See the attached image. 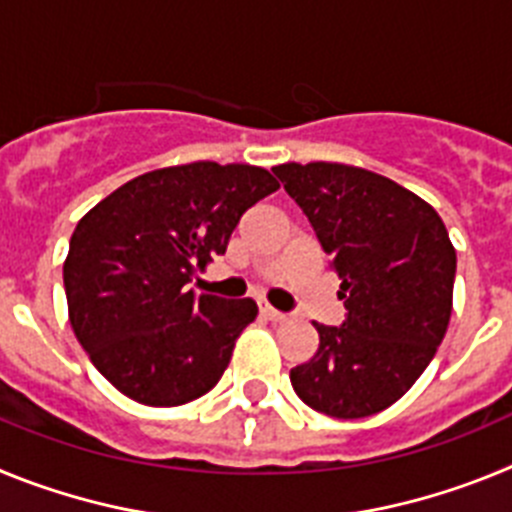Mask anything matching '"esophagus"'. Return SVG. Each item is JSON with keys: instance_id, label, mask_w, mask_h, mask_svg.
<instances>
[{"instance_id": "34e87169", "label": "esophagus", "mask_w": 512, "mask_h": 512, "mask_svg": "<svg viewBox=\"0 0 512 512\" xmlns=\"http://www.w3.org/2000/svg\"><path fill=\"white\" fill-rule=\"evenodd\" d=\"M259 312H261V318L271 320V323H284V320H287V315H284V312L274 310V307H271L269 302H264V300L259 302Z\"/></svg>"}]
</instances>
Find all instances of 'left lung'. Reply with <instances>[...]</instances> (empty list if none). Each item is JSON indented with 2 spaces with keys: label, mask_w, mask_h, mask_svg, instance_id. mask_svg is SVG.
I'll return each instance as SVG.
<instances>
[{
  "label": "left lung",
  "mask_w": 512,
  "mask_h": 512,
  "mask_svg": "<svg viewBox=\"0 0 512 512\" xmlns=\"http://www.w3.org/2000/svg\"><path fill=\"white\" fill-rule=\"evenodd\" d=\"M274 174L315 228L341 279L343 325L312 323L318 351L289 372L305 405L366 418L400 400L446 336L456 251L425 200L359 166L282 164Z\"/></svg>",
  "instance_id": "left-lung-1"
}]
</instances>
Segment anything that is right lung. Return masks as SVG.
<instances>
[{
    "mask_svg": "<svg viewBox=\"0 0 512 512\" xmlns=\"http://www.w3.org/2000/svg\"><path fill=\"white\" fill-rule=\"evenodd\" d=\"M277 189L261 166L194 161L135 176L81 217L63 261L69 320L115 390L174 408L220 382L259 307L187 284Z\"/></svg>",
    "mask_w": 512,
    "mask_h": 512,
    "instance_id": "right-lung-1",
    "label": "right lung"
}]
</instances>
